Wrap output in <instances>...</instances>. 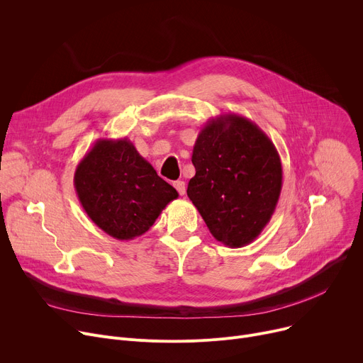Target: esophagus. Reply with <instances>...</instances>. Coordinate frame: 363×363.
I'll list each match as a JSON object with an SVG mask.
<instances>
[{
	"instance_id": "34e87169",
	"label": "esophagus",
	"mask_w": 363,
	"mask_h": 363,
	"mask_svg": "<svg viewBox=\"0 0 363 363\" xmlns=\"http://www.w3.org/2000/svg\"><path fill=\"white\" fill-rule=\"evenodd\" d=\"M174 186H175L177 191L179 192V196H184V194H185L186 188H185V182H184V181H175V182H174Z\"/></svg>"
}]
</instances>
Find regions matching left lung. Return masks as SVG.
Returning <instances> with one entry per match:
<instances>
[{
	"label": "left lung",
	"instance_id": "1",
	"mask_svg": "<svg viewBox=\"0 0 363 363\" xmlns=\"http://www.w3.org/2000/svg\"><path fill=\"white\" fill-rule=\"evenodd\" d=\"M186 194L210 233L230 248L251 244L276 210L283 181L277 149L251 119L226 113L201 128Z\"/></svg>",
	"mask_w": 363,
	"mask_h": 363
}]
</instances>
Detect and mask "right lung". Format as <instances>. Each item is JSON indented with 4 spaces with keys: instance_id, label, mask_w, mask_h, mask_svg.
Returning <instances> with one entry per match:
<instances>
[{
    "instance_id": "1",
    "label": "right lung",
    "mask_w": 363,
    "mask_h": 363,
    "mask_svg": "<svg viewBox=\"0 0 363 363\" xmlns=\"http://www.w3.org/2000/svg\"><path fill=\"white\" fill-rule=\"evenodd\" d=\"M74 188L93 223L118 240L146 233L178 199L128 138L96 141L77 164Z\"/></svg>"
}]
</instances>
